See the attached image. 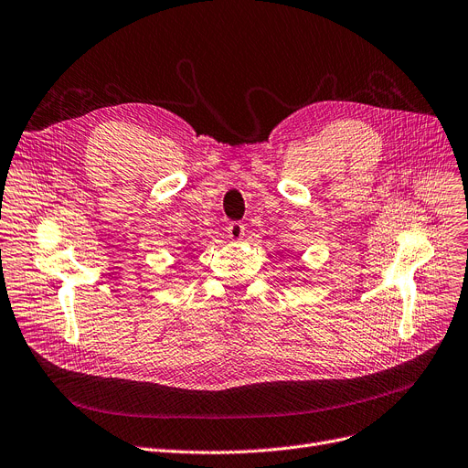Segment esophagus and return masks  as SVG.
Instances as JSON below:
<instances>
[{
  "mask_svg": "<svg viewBox=\"0 0 468 468\" xmlns=\"http://www.w3.org/2000/svg\"><path fill=\"white\" fill-rule=\"evenodd\" d=\"M245 233H247V228L242 226L240 221H231L229 226H228V235H229V239H233V240H240L242 237H245Z\"/></svg>",
  "mask_w": 468,
  "mask_h": 468,
  "instance_id": "1",
  "label": "esophagus"
}]
</instances>
